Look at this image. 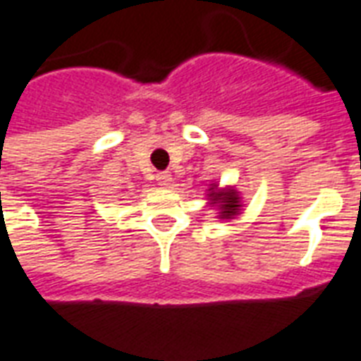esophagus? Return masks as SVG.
I'll return each mask as SVG.
<instances>
[{
    "instance_id": "1",
    "label": "esophagus",
    "mask_w": 361,
    "mask_h": 361,
    "mask_svg": "<svg viewBox=\"0 0 361 361\" xmlns=\"http://www.w3.org/2000/svg\"><path fill=\"white\" fill-rule=\"evenodd\" d=\"M157 183H159V186H163V188H169L171 184H173V175H171L169 171H163V173L157 175Z\"/></svg>"
}]
</instances>
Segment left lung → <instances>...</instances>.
<instances>
[{
	"label": "left lung",
	"mask_w": 361,
	"mask_h": 361,
	"mask_svg": "<svg viewBox=\"0 0 361 361\" xmlns=\"http://www.w3.org/2000/svg\"><path fill=\"white\" fill-rule=\"evenodd\" d=\"M207 204L215 207L217 219H235L242 209V196L235 186L219 188V184H209L207 188Z\"/></svg>",
	"instance_id": "1"
}]
</instances>
